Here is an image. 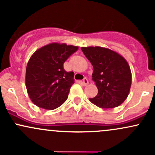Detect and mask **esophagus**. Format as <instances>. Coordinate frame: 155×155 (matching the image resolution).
Listing matches in <instances>:
<instances>
[{"label":"esophagus","instance_id":"34e87169","mask_svg":"<svg viewBox=\"0 0 155 155\" xmlns=\"http://www.w3.org/2000/svg\"><path fill=\"white\" fill-rule=\"evenodd\" d=\"M88 84H89V81H88L87 78H85L83 80V81H82V84L84 85V86H86V85H88Z\"/></svg>","mask_w":155,"mask_h":155}]
</instances>
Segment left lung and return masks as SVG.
Here are the masks:
<instances>
[{
    "instance_id": "left-lung-1",
    "label": "left lung",
    "mask_w": 155,
    "mask_h": 155,
    "mask_svg": "<svg viewBox=\"0 0 155 155\" xmlns=\"http://www.w3.org/2000/svg\"><path fill=\"white\" fill-rule=\"evenodd\" d=\"M92 64V80L98 89L97 95L89 98L92 104L109 109L117 107L129 95L131 73L129 64L119 54L111 49L99 47H81Z\"/></svg>"
}]
</instances>
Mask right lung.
I'll use <instances>...</instances> for the list:
<instances>
[{
	"label": "right lung",
	"instance_id": "add662e5",
	"mask_svg": "<svg viewBox=\"0 0 155 155\" xmlns=\"http://www.w3.org/2000/svg\"><path fill=\"white\" fill-rule=\"evenodd\" d=\"M78 49V46L54 43L31 55L26 66V86L33 104L51 110L66 101L74 83V73L65 70L64 64Z\"/></svg>",
	"mask_w": 155,
	"mask_h": 155
}]
</instances>
